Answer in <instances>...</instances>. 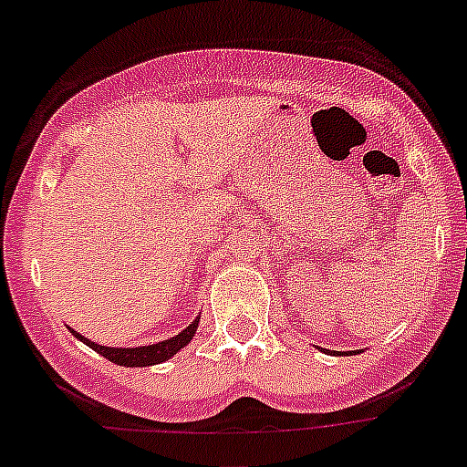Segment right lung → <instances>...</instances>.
Masks as SVG:
<instances>
[{
    "mask_svg": "<svg viewBox=\"0 0 467 467\" xmlns=\"http://www.w3.org/2000/svg\"><path fill=\"white\" fill-rule=\"evenodd\" d=\"M199 327V318H194L183 332H179L176 337H170V339L158 341V344H150V346H135V348H112V346H100L91 339H84L79 332H75L70 327V332L75 335V339L84 341L88 348H93L96 353H100L103 358H108L109 362L114 364H121V367H150V364H160L164 359H170L171 355L179 353L181 348L190 344V339L194 337Z\"/></svg>",
    "mask_w": 467,
    "mask_h": 467,
    "instance_id": "1",
    "label": "right lung"
}]
</instances>
